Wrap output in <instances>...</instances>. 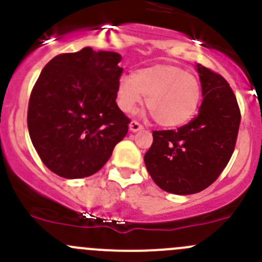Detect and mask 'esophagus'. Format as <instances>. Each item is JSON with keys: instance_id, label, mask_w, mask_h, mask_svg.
<instances>
[{"instance_id": "1", "label": "esophagus", "mask_w": 262, "mask_h": 262, "mask_svg": "<svg viewBox=\"0 0 262 262\" xmlns=\"http://www.w3.org/2000/svg\"><path fill=\"white\" fill-rule=\"evenodd\" d=\"M129 129H130L132 132H138L143 129V125H142L141 123H138L137 120H132L130 124H129Z\"/></svg>"}]
</instances>
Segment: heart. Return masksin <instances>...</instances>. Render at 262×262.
Here are the masks:
<instances>
[{"instance_id": "obj_1", "label": "heart", "mask_w": 262, "mask_h": 262, "mask_svg": "<svg viewBox=\"0 0 262 262\" xmlns=\"http://www.w3.org/2000/svg\"><path fill=\"white\" fill-rule=\"evenodd\" d=\"M146 97L147 109L156 123L175 128L196 113L202 97L200 82L192 73L172 64L143 68L119 81L116 100L123 112L133 113Z\"/></svg>"}]
</instances>
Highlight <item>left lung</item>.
I'll list each match as a JSON object with an SVG mask.
<instances>
[{
    "label": "left lung",
    "mask_w": 262,
    "mask_h": 262,
    "mask_svg": "<svg viewBox=\"0 0 262 262\" xmlns=\"http://www.w3.org/2000/svg\"><path fill=\"white\" fill-rule=\"evenodd\" d=\"M204 100L199 114L178 130H153L144 155L152 180L165 191L189 195L207 189L233 155L241 110L223 76L198 64Z\"/></svg>",
    "instance_id": "left-lung-1"
}]
</instances>
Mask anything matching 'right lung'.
Masks as SVG:
<instances>
[{
    "label": "right lung",
    "mask_w": 262,
    "mask_h": 262,
    "mask_svg": "<svg viewBox=\"0 0 262 262\" xmlns=\"http://www.w3.org/2000/svg\"><path fill=\"white\" fill-rule=\"evenodd\" d=\"M121 55L86 47L47 63L31 90L28 129L44 165L64 179L96 173L128 133L116 105Z\"/></svg>",
    "instance_id": "add662e5"
}]
</instances>
